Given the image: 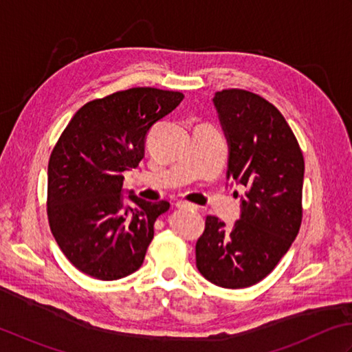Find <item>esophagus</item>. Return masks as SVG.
I'll use <instances>...</instances> for the list:
<instances>
[{
  "mask_svg": "<svg viewBox=\"0 0 352 352\" xmlns=\"http://www.w3.org/2000/svg\"><path fill=\"white\" fill-rule=\"evenodd\" d=\"M176 206L179 208V210H197V205H195V204H191V202H185V200H179V202H176Z\"/></svg>",
  "mask_w": 352,
  "mask_h": 352,
  "instance_id": "34e87169",
  "label": "esophagus"
}]
</instances>
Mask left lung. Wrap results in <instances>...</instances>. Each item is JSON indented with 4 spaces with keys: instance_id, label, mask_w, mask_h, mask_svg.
<instances>
[{
    "instance_id": "obj_1",
    "label": "left lung",
    "mask_w": 352,
    "mask_h": 352,
    "mask_svg": "<svg viewBox=\"0 0 352 352\" xmlns=\"http://www.w3.org/2000/svg\"><path fill=\"white\" fill-rule=\"evenodd\" d=\"M212 102L229 144L228 179L248 191L232 228L206 216L196 243V266L212 284L245 289L266 278L296 239L304 156L283 113L266 98L223 89Z\"/></svg>"
}]
</instances>
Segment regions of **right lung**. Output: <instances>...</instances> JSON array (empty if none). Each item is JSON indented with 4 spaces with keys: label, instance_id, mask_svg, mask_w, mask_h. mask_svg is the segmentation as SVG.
Masks as SVG:
<instances>
[{
    "label": "right lung",
    "instance_id": "1",
    "mask_svg": "<svg viewBox=\"0 0 352 352\" xmlns=\"http://www.w3.org/2000/svg\"><path fill=\"white\" fill-rule=\"evenodd\" d=\"M182 92L131 88L83 104L48 161L47 216L60 250L76 269L116 281L141 267L153 225L167 200L129 195L123 171L144 157L148 129L176 109Z\"/></svg>",
    "mask_w": 352,
    "mask_h": 352
}]
</instances>
